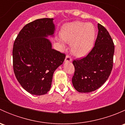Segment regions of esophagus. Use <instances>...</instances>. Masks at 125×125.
Segmentation results:
<instances>
[{
  "label": "esophagus",
  "instance_id": "1",
  "mask_svg": "<svg viewBox=\"0 0 125 125\" xmlns=\"http://www.w3.org/2000/svg\"><path fill=\"white\" fill-rule=\"evenodd\" d=\"M72 61V59L71 58L70 56H69L68 55H67L65 57V62H71Z\"/></svg>",
  "mask_w": 125,
  "mask_h": 125
}]
</instances>
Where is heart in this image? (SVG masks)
<instances>
[{"mask_svg": "<svg viewBox=\"0 0 125 125\" xmlns=\"http://www.w3.org/2000/svg\"><path fill=\"white\" fill-rule=\"evenodd\" d=\"M61 39L59 41L65 46L63 40L71 43V51L78 57H83L91 51L94 43L95 31L90 23L75 22L66 24L61 32Z\"/></svg>", "mask_w": 125, "mask_h": 125, "instance_id": "heart-1", "label": "heart"}]
</instances>
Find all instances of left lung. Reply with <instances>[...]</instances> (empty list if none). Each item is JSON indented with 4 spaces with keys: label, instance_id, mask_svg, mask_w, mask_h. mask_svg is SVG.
<instances>
[{
    "label": "left lung",
    "instance_id": "8db88e82",
    "mask_svg": "<svg viewBox=\"0 0 125 125\" xmlns=\"http://www.w3.org/2000/svg\"><path fill=\"white\" fill-rule=\"evenodd\" d=\"M95 45L84 58L74 60L75 68L72 79L74 88L79 93H91L108 80L113 66L114 45L106 29L98 23Z\"/></svg>",
    "mask_w": 125,
    "mask_h": 125
}]
</instances>
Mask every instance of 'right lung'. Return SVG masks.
Here are the masks:
<instances>
[{"mask_svg":"<svg viewBox=\"0 0 125 125\" xmlns=\"http://www.w3.org/2000/svg\"><path fill=\"white\" fill-rule=\"evenodd\" d=\"M53 20L40 19L26 24L14 42V73L23 89L32 95H43L50 90L54 73L66 56L52 49L46 38L54 36Z\"/></svg>","mask_w":125,"mask_h":125,"instance_id":"add662e5","label":"right lung"}]
</instances>
